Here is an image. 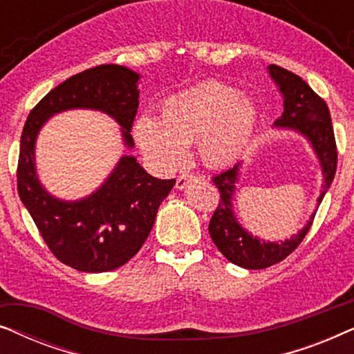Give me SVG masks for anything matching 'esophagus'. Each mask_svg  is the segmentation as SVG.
I'll return each instance as SVG.
<instances>
[{
	"label": "esophagus",
	"mask_w": 354,
	"mask_h": 354,
	"mask_svg": "<svg viewBox=\"0 0 354 354\" xmlns=\"http://www.w3.org/2000/svg\"><path fill=\"white\" fill-rule=\"evenodd\" d=\"M195 176H193V174H182V176H178V178H177V183H176V187H177V190H183V188H185L188 183H190L192 180H195Z\"/></svg>",
	"instance_id": "esophagus-1"
}]
</instances>
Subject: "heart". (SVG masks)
I'll list each match as a JSON object with an SVG mask.
<instances>
[{
	"label": "heart",
	"instance_id": "1",
	"mask_svg": "<svg viewBox=\"0 0 354 354\" xmlns=\"http://www.w3.org/2000/svg\"><path fill=\"white\" fill-rule=\"evenodd\" d=\"M159 114L161 119L140 115L133 137L147 161L162 172L182 166L187 147L195 143L207 167L234 166L251 145L259 119L250 96L222 84H205L171 96Z\"/></svg>",
	"mask_w": 354,
	"mask_h": 354
}]
</instances>
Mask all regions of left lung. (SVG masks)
I'll return each instance as SVG.
<instances>
[{
    "mask_svg": "<svg viewBox=\"0 0 354 354\" xmlns=\"http://www.w3.org/2000/svg\"><path fill=\"white\" fill-rule=\"evenodd\" d=\"M268 72L283 98V113L274 122V127L292 130L304 137L311 145L322 172V192L317 196V206L330 188L337 171V147L333 137L332 119L328 108L321 96L293 72L270 64ZM241 162L229 171L212 178L221 192V200L211 217L209 235L217 250L230 263L243 269H266L287 258L301 243L313 224L316 211L313 212L301 230L280 241H266L256 236L240 224L235 216L234 200L236 183L241 176ZM316 206V207H317Z\"/></svg>",
    "mask_w": 354,
    "mask_h": 354,
    "instance_id": "obj_1",
    "label": "left lung"
}]
</instances>
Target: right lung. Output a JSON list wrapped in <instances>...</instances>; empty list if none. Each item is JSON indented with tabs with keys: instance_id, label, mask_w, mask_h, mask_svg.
<instances>
[{
	"instance_id": "right-lung-1",
	"label": "right lung",
	"mask_w": 354,
	"mask_h": 354,
	"mask_svg": "<svg viewBox=\"0 0 354 354\" xmlns=\"http://www.w3.org/2000/svg\"><path fill=\"white\" fill-rule=\"evenodd\" d=\"M140 74L119 64H103L72 75L30 111L21 137L17 166L19 196L61 263L80 272H108L133 258L148 239L158 207L176 180L145 171L137 158L124 154L104 182L79 200L51 195L38 178V133L53 115L72 109L108 114L120 127L124 147L138 108Z\"/></svg>"
}]
</instances>
